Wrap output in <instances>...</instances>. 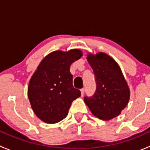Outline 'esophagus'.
Returning a JSON list of instances; mask_svg holds the SVG:
<instances>
[{
  "label": "esophagus",
  "instance_id": "obj_1",
  "mask_svg": "<svg viewBox=\"0 0 150 150\" xmlns=\"http://www.w3.org/2000/svg\"><path fill=\"white\" fill-rule=\"evenodd\" d=\"M81 95H82V96H83L84 92H85V88H81Z\"/></svg>",
  "mask_w": 150,
  "mask_h": 150
}]
</instances>
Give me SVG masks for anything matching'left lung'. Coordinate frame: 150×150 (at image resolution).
<instances>
[{
	"mask_svg": "<svg viewBox=\"0 0 150 150\" xmlns=\"http://www.w3.org/2000/svg\"><path fill=\"white\" fill-rule=\"evenodd\" d=\"M87 59L93 69L96 88L91 96H85L84 102L98 118L111 120L128 104V86L120 67L110 56L100 52L88 54Z\"/></svg>",
	"mask_w": 150,
	"mask_h": 150,
	"instance_id": "obj_1",
	"label": "left lung"
}]
</instances>
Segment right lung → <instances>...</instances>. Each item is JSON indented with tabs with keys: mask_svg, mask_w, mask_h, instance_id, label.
<instances>
[{
	"mask_svg": "<svg viewBox=\"0 0 150 150\" xmlns=\"http://www.w3.org/2000/svg\"><path fill=\"white\" fill-rule=\"evenodd\" d=\"M82 51H54L41 61L30 79L28 98L38 117L47 123H56L65 118L72 101L81 91L72 85L69 71L72 63L82 57Z\"/></svg>",
	"mask_w": 150,
	"mask_h": 150,
	"instance_id": "add662e5",
	"label": "right lung"
}]
</instances>
